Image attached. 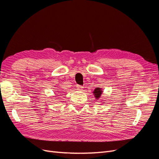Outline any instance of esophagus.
<instances>
[{
	"label": "esophagus",
	"instance_id": "esophagus-1",
	"mask_svg": "<svg viewBox=\"0 0 159 159\" xmlns=\"http://www.w3.org/2000/svg\"><path fill=\"white\" fill-rule=\"evenodd\" d=\"M76 88H77V89L78 90H79V91H81L83 89V87L81 85H77V86H76Z\"/></svg>",
	"mask_w": 159,
	"mask_h": 159
}]
</instances>
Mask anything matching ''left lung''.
Returning <instances> with one entry per match:
<instances>
[{
  "mask_svg": "<svg viewBox=\"0 0 159 159\" xmlns=\"http://www.w3.org/2000/svg\"><path fill=\"white\" fill-rule=\"evenodd\" d=\"M102 92H103V91H102V89H101L100 88H97L95 89V90L93 91V93L94 94V96L95 97V98L98 99L101 97V95H102Z\"/></svg>",
  "mask_w": 159,
  "mask_h": 159,
  "instance_id": "1",
  "label": "left lung"
}]
</instances>
